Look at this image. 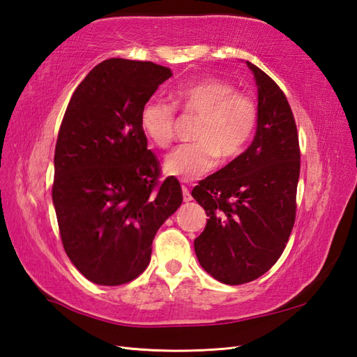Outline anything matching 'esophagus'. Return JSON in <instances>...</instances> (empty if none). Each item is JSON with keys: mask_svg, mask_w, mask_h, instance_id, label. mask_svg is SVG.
<instances>
[{"mask_svg": "<svg viewBox=\"0 0 357 357\" xmlns=\"http://www.w3.org/2000/svg\"><path fill=\"white\" fill-rule=\"evenodd\" d=\"M183 199H184V202L192 201V195H190V190H188V188H187L185 185H183Z\"/></svg>", "mask_w": 357, "mask_h": 357, "instance_id": "esophagus-1", "label": "esophagus"}]
</instances>
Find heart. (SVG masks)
<instances>
[{
    "mask_svg": "<svg viewBox=\"0 0 357 357\" xmlns=\"http://www.w3.org/2000/svg\"><path fill=\"white\" fill-rule=\"evenodd\" d=\"M174 104L198 116L193 141L173 149L164 158V172L190 181L208 173L218 162L239 156L255 130L257 110L252 98L221 79L207 78L181 86L173 93ZM139 123L144 135L158 147H167L174 135V109L158 98L142 105Z\"/></svg>",
    "mask_w": 357,
    "mask_h": 357,
    "instance_id": "1",
    "label": "heart"
}]
</instances>
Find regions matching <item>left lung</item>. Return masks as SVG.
<instances>
[{
    "label": "left lung",
    "instance_id": "left-lung-1",
    "mask_svg": "<svg viewBox=\"0 0 357 357\" xmlns=\"http://www.w3.org/2000/svg\"><path fill=\"white\" fill-rule=\"evenodd\" d=\"M257 87L256 133L244 153L192 192L208 216L195 253L210 276L241 285L267 273L282 255L296 218L301 153L282 90L250 61Z\"/></svg>",
    "mask_w": 357,
    "mask_h": 357
}]
</instances>
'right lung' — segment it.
I'll return each mask as SVG.
<instances>
[{
    "label": "right lung",
    "mask_w": 357,
    "mask_h": 357,
    "mask_svg": "<svg viewBox=\"0 0 357 357\" xmlns=\"http://www.w3.org/2000/svg\"><path fill=\"white\" fill-rule=\"evenodd\" d=\"M169 67L110 58L95 66L67 105L55 147L52 199L67 256L98 285H123L147 268L151 242L183 202L139 116Z\"/></svg>",
    "instance_id": "right-lung-1"
}]
</instances>
